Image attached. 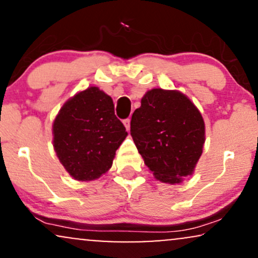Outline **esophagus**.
Listing matches in <instances>:
<instances>
[{
    "instance_id": "1",
    "label": "esophagus",
    "mask_w": 258,
    "mask_h": 258,
    "mask_svg": "<svg viewBox=\"0 0 258 258\" xmlns=\"http://www.w3.org/2000/svg\"><path fill=\"white\" fill-rule=\"evenodd\" d=\"M122 122H123V125H125L127 131H130V126H131V123H130V122H131V121H130V119H125V120L122 121Z\"/></svg>"
}]
</instances>
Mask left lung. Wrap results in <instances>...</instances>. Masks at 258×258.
<instances>
[{
    "label": "left lung",
    "instance_id": "obj_1",
    "mask_svg": "<svg viewBox=\"0 0 258 258\" xmlns=\"http://www.w3.org/2000/svg\"><path fill=\"white\" fill-rule=\"evenodd\" d=\"M131 136L156 179L174 184L193 173L203 154L205 125L184 94L154 88L133 112Z\"/></svg>",
    "mask_w": 258,
    "mask_h": 258
}]
</instances>
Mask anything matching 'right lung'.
<instances>
[{
    "mask_svg": "<svg viewBox=\"0 0 258 258\" xmlns=\"http://www.w3.org/2000/svg\"><path fill=\"white\" fill-rule=\"evenodd\" d=\"M111 97L90 87L68 100L53 123V147L65 170L78 180L96 179L112 165L126 138Z\"/></svg>",
    "mask_w": 258,
    "mask_h": 258,
    "instance_id": "right-lung-1",
    "label": "right lung"
}]
</instances>
